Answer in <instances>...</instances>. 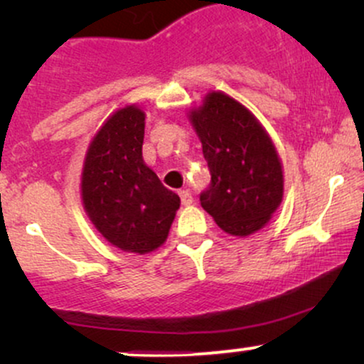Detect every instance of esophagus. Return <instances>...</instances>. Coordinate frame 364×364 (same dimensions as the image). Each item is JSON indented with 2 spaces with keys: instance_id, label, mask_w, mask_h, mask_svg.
<instances>
[{
  "instance_id": "obj_1",
  "label": "esophagus",
  "mask_w": 364,
  "mask_h": 364,
  "mask_svg": "<svg viewBox=\"0 0 364 364\" xmlns=\"http://www.w3.org/2000/svg\"><path fill=\"white\" fill-rule=\"evenodd\" d=\"M179 196H181L183 205H191V203H193V195H191L188 190L179 191Z\"/></svg>"
}]
</instances>
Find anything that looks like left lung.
<instances>
[{
    "label": "left lung",
    "mask_w": 364,
    "mask_h": 364,
    "mask_svg": "<svg viewBox=\"0 0 364 364\" xmlns=\"http://www.w3.org/2000/svg\"><path fill=\"white\" fill-rule=\"evenodd\" d=\"M190 118L212 176L200 193L202 207L228 235L262 229L284 193L282 166L270 136L243 104L223 92H210Z\"/></svg>",
    "instance_id": "obj_1"
}]
</instances>
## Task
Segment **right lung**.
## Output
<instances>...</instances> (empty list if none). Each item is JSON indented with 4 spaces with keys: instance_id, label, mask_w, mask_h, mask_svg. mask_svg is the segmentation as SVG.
Segmentation results:
<instances>
[{
    "instance_id": "obj_1",
    "label": "right lung",
    "mask_w": 364,
    "mask_h": 364,
    "mask_svg": "<svg viewBox=\"0 0 364 364\" xmlns=\"http://www.w3.org/2000/svg\"><path fill=\"white\" fill-rule=\"evenodd\" d=\"M145 114L127 106L90 141L82 171V200L97 231L129 253L157 250L169 235L179 196L141 157Z\"/></svg>"
}]
</instances>
